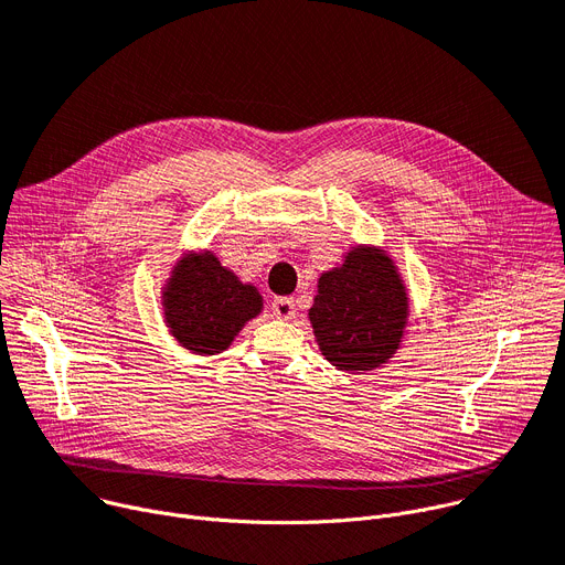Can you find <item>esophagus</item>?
Listing matches in <instances>:
<instances>
[{"label": "esophagus", "mask_w": 565, "mask_h": 565, "mask_svg": "<svg viewBox=\"0 0 565 565\" xmlns=\"http://www.w3.org/2000/svg\"><path fill=\"white\" fill-rule=\"evenodd\" d=\"M273 316L277 320H292L295 318V299L292 297H277L273 301Z\"/></svg>", "instance_id": "esophagus-1"}]
</instances>
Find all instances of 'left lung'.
Returning <instances> with one entry per match:
<instances>
[{"label":"left lung","instance_id":"obj_1","mask_svg":"<svg viewBox=\"0 0 565 565\" xmlns=\"http://www.w3.org/2000/svg\"><path fill=\"white\" fill-rule=\"evenodd\" d=\"M405 284L390 254L355 245L342 266L318 279L309 320L327 361L344 372H370L396 353L407 327Z\"/></svg>","mask_w":565,"mask_h":565}]
</instances>
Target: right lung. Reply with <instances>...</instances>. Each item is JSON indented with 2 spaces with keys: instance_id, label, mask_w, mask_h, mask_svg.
I'll use <instances>...</instances> for the list:
<instances>
[{
  "instance_id": "1",
  "label": "right lung",
  "mask_w": 565,
  "mask_h": 565,
  "mask_svg": "<svg viewBox=\"0 0 565 565\" xmlns=\"http://www.w3.org/2000/svg\"><path fill=\"white\" fill-rule=\"evenodd\" d=\"M164 322L180 347L191 353L225 351L238 331L264 311V297L221 266L216 254L204 249L186 254L171 270L162 292Z\"/></svg>"
}]
</instances>
